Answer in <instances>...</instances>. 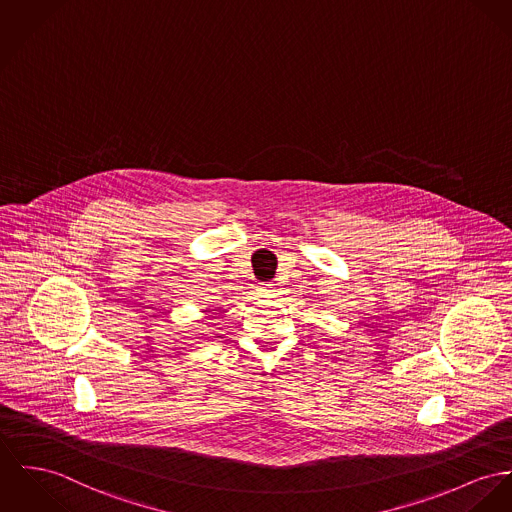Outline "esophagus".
Listing matches in <instances>:
<instances>
[{"label":"esophagus","mask_w":512,"mask_h":512,"mask_svg":"<svg viewBox=\"0 0 512 512\" xmlns=\"http://www.w3.org/2000/svg\"><path fill=\"white\" fill-rule=\"evenodd\" d=\"M261 290H263L265 294H271V292H275V284H271V282H269V284H263Z\"/></svg>","instance_id":"34e87169"}]
</instances>
